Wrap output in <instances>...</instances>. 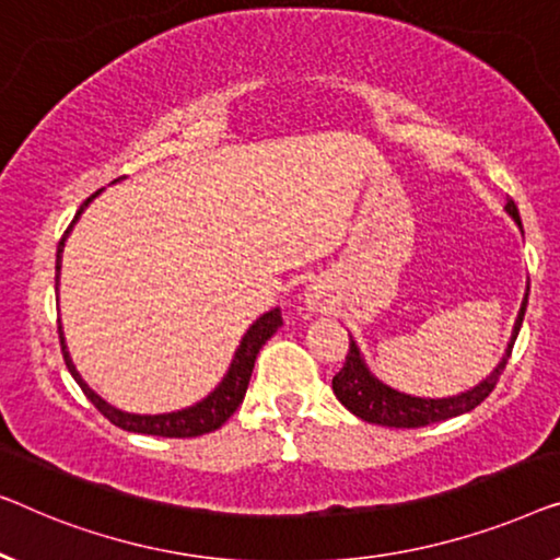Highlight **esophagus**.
I'll use <instances>...</instances> for the list:
<instances>
[{
    "label": "esophagus",
    "mask_w": 560,
    "mask_h": 560,
    "mask_svg": "<svg viewBox=\"0 0 560 560\" xmlns=\"http://www.w3.org/2000/svg\"><path fill=\"white\" fill-rule=\"evenodd\" d=\"M310 304H319V296L317 294H310Z\"/></svg>",
    "instance_id": "34e87169"
}]
</instances>
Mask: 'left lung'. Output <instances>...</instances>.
I'll return each instance as SVG.
<instances>
[{
	"mask_svg": "<svg viewBox=\"0 0 560 560\" xmlns=\"http://www.w3.org/2000/svg\"><path fill=\"white\" fill-rule=\"evenodd\" d=\"M505 210L515 218V223L520 225V212L517 205L513 200H508ZM530 291V287H527ZM527 310V294L523 299V306H520L515 329H513V340H510L505 358L494 373L471 388L467 393H459V396L452 398H416V396H406V393H398L383 385L377 377L370 375V370L365 368V362L360 358L358 345L350 340V352L345 358V365L340 368V373L332 377V390L340 404L348 408L350 413H355L358 419L368 421V423H381V427H393V429H421L429 427V423H439L446 419H454V416H462L477 408L482 400L490 396L498 385L502 370L508 365V358L513 355V345L517 340L520 325H523Z\"/></svg>",
	"mask_w": 560,
	"mask_h": 560,
	"instance_id": "obj_1",
	"label": "left lung"
}]
</instances>
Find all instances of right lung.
<instances>
[{"mask_svg": "<svg viewBox=\"0 0 560 560\" xmlns=\"http://www.w3.org/2000/svg\"><path fill=\"white\" fill-rule=\"evenodd\" d=\"M96 195L98 192H93L91 198L81 205V210L75 212L73 223L78 220V215L83 212L85 205L96 198ZM73 223L68 225V231L62 233V238L58 243V256H55V291H58V281H60V254H62V246H66V238H68V233H70V228H73ZM281 325H283V319H281L279 306H277V310L266 312L264 317H258L254 325H250L246 337H243L241 348H238V352H235L233 365H231V370H228V375L223 377V383H220L208 398L200 400L198 406H190V408H185V411H177V413H162V416L124 413V411H119V408L108 406L104 398H98L96 393H93L89 385L83 383V377L78 375L73 362H70L60 327H58V335H60L62 360H66L70 375H73L75 383L81 385L85 398H89L91 404L96 406L98 411L114 423V427H119L124 431H133V434L167 436V439H192V436H202V434H210V431L220 429L235 413V408L243 404V396H246V390H248V381H250V373H254V362H256L258 350L264 348L266 340H269V337L277 332Z\"/></svg>", "mask_w": 560, "mask_h": 560, "instance_id": "obj_1", "label": "right lung"}]
</instances>
